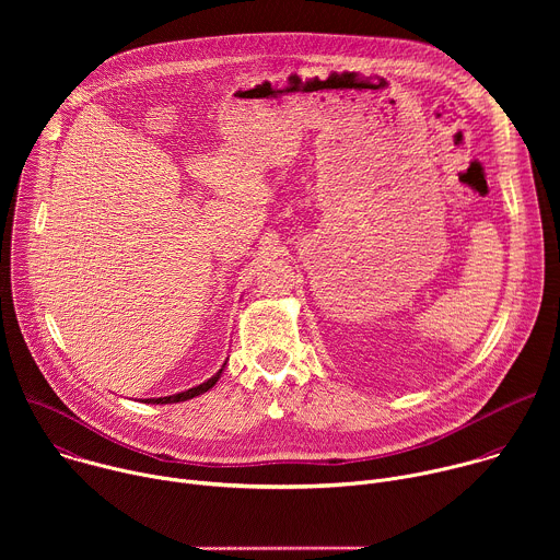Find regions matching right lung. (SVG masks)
<instances>
[{
    "label": "right lung",
    "instance_id": "1",
    "mask_svg": "<svg viewBox=\"0 0 560 560\" xmlns=\"http://www.w3.org/2000/svg\"><path fill=\"white\" fill-rule=\"evenodd\" d=\"M225 365V363H223ZM221 372H223V368L212 376V378H208L206 383H201V385H197V387H190V389H186V392H179V394H173V396H159V398H145V404H162V406H166V404H179V401H188V398H192V396H199V394H203V392H208L217 381H219V376H221Z\"/></svg>",
    "mask_w": 560,
    "mask_h": 560
}]
</instances>
